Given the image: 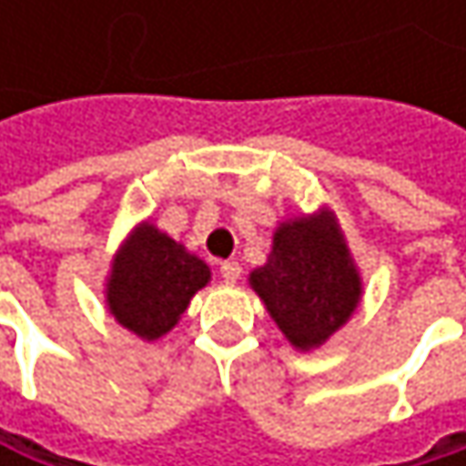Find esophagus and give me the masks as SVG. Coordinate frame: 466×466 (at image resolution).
I'll list each match as a JSON object with an SVG mask.
<instances>
[{
	"instance_id": "34e87169",
	"label": "esophagus",
	"mask_w": 466,
	"mask_h": 466,
	"mask_svg": "<svg viewBox=\"0 0 466 466\" xmlns=\"http://www.w3.org/2000/svg\"><path fill=\"white\" fill-rule=\"evenodd\" d=\"M239 272H242V267H239L237 261H224V264H221V278H224L227 283H237Z\"/></svg>"
}]
</instances>
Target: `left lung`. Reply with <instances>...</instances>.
I'll return each mask as SVG.
<instances>
[{"instance_id":"obj_1","label":"left lung","mask_w":466,"mask_h":466,"mask_svg":"<svg viewBox=\"0 0 466 466\" xmlns=\"http://www.w3.org/2000/svg\"><path fill=\"white\" fill-rule=\"evenodd\" d=\"M297 350H313L345 326L361 299V275L331 210L283 221L272 253L248 278Z\"/></svg>"}]
</instances>
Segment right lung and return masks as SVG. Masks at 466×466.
I'll list each match as a JSON object with an SVG mask.
<instances>
[{"label":"right lung","instance_id":"1","mask_svg":"<svg viewBox=\"0 0 466 466\" xmlns=\"http://www.w3.org/2000/svg\"><path fill=\"white\" fill-rule=\"evenodd\" d=\"M210 283V267L169 234L142 221L118 248L105 302L110 316L142 339H158Z\"/></svg>","mask_w":466,"mask_h":466}]
</instances>
